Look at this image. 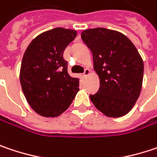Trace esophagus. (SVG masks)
<instances>
[{
    "mask_svg": "<svg viewBox=\"0 0 157 157\" xmlns=\"http://www.w3.org/2000/svg\"><path fill=\"white\" fill-rule=\"evenodd\" d=\"M89 74H90V71H89L88 69H86V70H85V71H84V76H85V77L86 78V77H87V76H88Z\"/></svg>",
    "mask_w": 157,
    "mask_h": 157,
    "instance_id": "1",
    "label": "esophagus"
}]
</instances>
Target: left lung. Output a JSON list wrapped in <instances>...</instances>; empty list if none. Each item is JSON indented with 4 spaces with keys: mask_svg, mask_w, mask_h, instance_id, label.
Here are the masks:
<instances>
[{
    "mask_svg": "<svg viewBox=\"0 0 157 157\" xmlns=\"http://www.w3.org/2000/svg\"><path fill=\"white\" fill-rule=\"evenodd\" d=\"M81 38L93 54L100 87L90 95L94 105L108 117H121L140 95L144 63L132 42L123 34L104 28L86 29Z\"/></svg>",
    "mask_w": 157,
    "mask_h": 157,
    "instance_id": "left-lung-1",
    "label": "left lung"
}]
</instances>
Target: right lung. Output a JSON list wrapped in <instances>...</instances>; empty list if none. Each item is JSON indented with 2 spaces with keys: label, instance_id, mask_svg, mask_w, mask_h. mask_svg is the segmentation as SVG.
I'll use <instances>...</instances> for the list:
<instances>
[{
  "label": "right lung",
  "instance_id": "obj_1",
  "mask_svg": "<svg viewBox=\"0 0 157 157\" xmlns=\"http://www.w3.org/2000/svg\"><path fill=\"white\" fill-rule=\"evenodd\" d=\"M76 36L72 29H51L33 40L23 55L21 87L29 105L42 116L61 115L79 90V79L69 75L63 58L65 48Z\"/></svg>",
  "mask_w": 157,
  "mask_h": 157
}]
</instances>
